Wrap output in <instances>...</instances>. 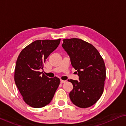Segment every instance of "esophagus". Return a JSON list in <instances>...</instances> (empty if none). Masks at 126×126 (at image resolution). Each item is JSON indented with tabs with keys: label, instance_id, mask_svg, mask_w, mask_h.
<instances>
[{
	"label": "esophagus",
	"instance_id": "1",
	"mask_svg": "<svg viewBox=\"0 0 126 126\" xmlns=\"http://www.w3.org/2000/svg\"><path fill=\"white\" fill-rule=\"evenodd\" d=\"M66 82V81H65V80H60V82H61V84L64 83V82Z\"/></svg>",
	"mask_w": 126,
	"mask_h": 126
}]
</instances>
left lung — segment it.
Here are the masks:
<instances>
[{"label": "left lung", "instance_id": "left-lung-1", "mask_svg": "<svg viewBox=\"0 0 126 126\" xmlns=\"http://www.w3.org/2000/svg\"><path fill=\"white\" fill-rule=\"evenodd\" d=\"M62 46L79 79L68 80L73 85L70 99L79 107H89L97 102L104 90L106 77L104 60L92 45L81 39H63Z\"/></svg>", "mask_w": 126, "mask_h": 126}]
</instances>
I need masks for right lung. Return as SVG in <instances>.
<instances>
[{"label": "right lung", "instance_id": "add662e5", "mask_svg": "<svg viewBox=\"0 0 126 126\" xmlns=\"http://www.w3.org/2000/svg\"><path fill=\"white\" fill-rule=\"evenodd\" d=\"M61 39L37 40L22 50L17 58L14 80L23 100L33 108L50 103L60 83V79L49 78L39 72L50 53L59 45Z\"/></svg>", "mask_w": 126, "mask_h": 126}]
</instances>
